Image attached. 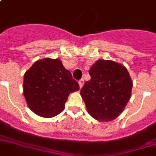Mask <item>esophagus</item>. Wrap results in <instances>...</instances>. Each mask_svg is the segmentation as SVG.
Returning <instances> with one entry per match:
<instances>
[{
  "instance_id": "obj_1",
  "label": "esophagus",
  "mask_w": 156,
  "mask_h": 156,
  "mask_svg": "<svg viewBox=\"0 0 156 156\" xmlns=\"http://www.w3.org/2000/svg\"><path fill=\"white\" fill-rule=\"evenodd\" d=\"M83 83H84V80H83V79H81L79 81V85L80 88H82V87L83 86Z\"/></svg>"
}]
</instances>
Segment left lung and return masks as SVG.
Listing matches in <instances>:
<instances>
[{
    "label": "left lung",
    "instance_id": "1",
    "mask_svg": "<svg viewBox=\"0 0 156 156\" xmlns=\"http://www.w3.org/2000/svg\"><path fill=\"white\" fill-rule=\"evenodd\" d=\"M89 74L91 80L80 91L87 113L98 122L117 118L131 98L133 81L127 69L114 61L99 59Z\"/></svg>",
    "mask_w": 156,
    "mask_h": 156
}]
</instances>
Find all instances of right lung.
Returning <instances> with one entry per match:
<instances>
[{
  "label": "right lung",
  "mask_w": 156,
  "mask_h": 156,
  "mask_svg": "<svg viewBox=\"0 0 156 156\" xmlns=\"http://www.w3.org/2000/svg\"><path fill=\"white\" fill-rule=\"evenodd\" d=\"M23 94L29 108L42 118H53L63 111L69 94L79 91L59 59L44 58L34 62L23 76Z\"/></svg>",
  "instance_id": "obj_1"
}]
</instances>
